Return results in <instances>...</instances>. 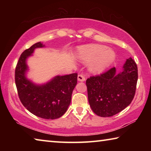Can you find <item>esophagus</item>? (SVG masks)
Instances as JSON below:
<instances>
[{
    "label": "esophagus",
    "mask_w": 151,
    "mask_h": 151,
    "mask_svg": "<svg viewBox=\"0 0 151 151\" xmlns=\"http://www.w3.org/2000/svg\"><path fill=\"white\" fill-rule=\"evenodd\" d=\"M78 81L80 82H83L85 81V77L83 75H78Z\"/></svg>",
    "instance_id": "obj_1"
}]
</instances>
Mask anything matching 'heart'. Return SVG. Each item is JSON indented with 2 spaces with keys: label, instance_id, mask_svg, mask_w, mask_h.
I'll list each match as a JSON object with an SVG mask.
<instances>
[{
  "label": "heart",
  "instance_id": "b5f03b06",
  "mask_svg": "<svg viewBox=\"0 0 151 151\" xmlns=\"http://www.w3.org/2000/svg\"><path fill=\"white\" fill-rule=\"evenodd\" d=\"M100 45H91L82 48L78 57L85 63H91L89 69L92 73H99L109 66L115 57L114 52Z\"/></svg>",
  "mask_w": 151,
  "mask_h": 151
}]
</instances>
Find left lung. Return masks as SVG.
Instances as JSON below:
<instances>
[{
  "label": "left lung",
  "instance_id": "8db88e82",
  "mask_svg": "<svg viewBox=\"0 0 151 151\" xmlns=\"http://www.w3.org/2000/svg\"><path fill=\"white\" fill-rule=\"evenodd\" d=\"M138 80L137 64L127 59L119 73L113 67L86 81L91 108L96 115L112 116L129 105L133 99Z\"/></svg>",
  "mask_w": 151,
  "mask_h": 151
}]
</instances>
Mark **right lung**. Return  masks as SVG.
I'll use <instances>...</instances> for the list:
<instances>
[{
	"label": "right lung",
	"mask_w": 151,
	"mask_h": 151,
	"mask_svg": "<svg viewBox=\"0 0 151 151\" xmlns=\"http://www.w3.org/2000/svg\"><path fill=\"white\" fill-rule=\"evenodd\" d=\"M45 47L39 42L22 53L15 69V83L20 100L28 111L42 119H56L62 116L70 105L73 91L77 83V73L56 76L41 85L28 78V58L36 48Z\"/></svg>",
	"instance_id": "right-lung-1"
}]
</instances>
